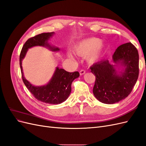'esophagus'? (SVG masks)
Here are the masks:
<instances>
[{
    "instance_id": "1",
    "label": "esophagus",
    "mask_w": 146,
    "mask_h": 146,
    "mask_svg": "<svg viewBox=\"0 0 146 146\" xmlns=\"http://www.w3.org/2000/svg\"><path fill=\"white\" fill-rule=\"evenodd\" d=\"M85 74V70H81L80 71V76H82V75Z\"/></svg>"
}]
</instances>
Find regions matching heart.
<instances>
[{"mask_svg": "<svg viewBox=\"0 0 146 146\" xmlns=\"http://www.w3.org/2000/svg\"><path fill=\"white\" fill-rule=\"evenodd\" d=\"M105 47V43L101 41L100 39L90 38L77 44L74 47V51L78 56L86 57L89 63H94L100 58ZM68 56L70 59H74V56L70 52L68 53Z\"/></svg>", "mask_w": 146, "mask_h": 146, "instance_id": "obj_1", "label": "heart"}]
</instances>
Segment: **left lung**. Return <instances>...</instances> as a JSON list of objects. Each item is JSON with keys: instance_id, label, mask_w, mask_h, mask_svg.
<instances>
[{"instance_id": "8db88e82", "label": "left lung", "mask_w": 146, "mask_h": 146, "mask_svg": "<svg viewBox=\"0 0 146 146\" xmlns=\"http://www.w3.org/2000/svg\"><path fill=\"white\" fill-rule=\"evenodd\" d=\"M111 62L103 60L90 67L96 76L95 98L102 103L113 104L125 99L132 91L139 75V54L131 42L119 46Z\"/></svg>"}]
</instances>
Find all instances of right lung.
Instances as JSON below:
<instances>
[{"label": "right lung", "mask_w": 146, "mask_h": 146, "mask_svg": "<svg viewBox=\"0 0 146 146\" xmlns=\"http://www.w3.org/2000/svg\"><path fill=\"white\" fill-rule=\"evenodd\" d=\"M55 34L54 32L42 33L29 39L22 48L19 56V64L24 83L27 89L37 100L49 104H60L68 98L71 92V85L75 79L80 76L78 72H69L63 69L56 67L53 76L46 85L35 86L24 77L22 61L25 58L29 48L35 46H42L52 52H58V47L50 45L48 40Z\"/></svg>", "instance_id": "right-lung-1"}]
</instances>
